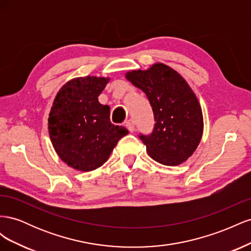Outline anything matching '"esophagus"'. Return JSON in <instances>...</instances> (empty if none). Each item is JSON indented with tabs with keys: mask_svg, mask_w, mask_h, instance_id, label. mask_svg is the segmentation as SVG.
<instances>
[{
	"mask_svg": "<svg viewBox=\"0 0 251 251\" xmlns=\"http://www.w3.org/2000/svg\"><path fill=\"white\" fill-rule=\"evenodd\" d=\"M126 126L127 127V130L130 132H134L135 131V123L132 119H128L126 121Z\"/></svg>",
	"mask_w": 251,
	"mask_h": 251,
	"instance_id": "1",
	"label": "esophagus"
}]
</instances>
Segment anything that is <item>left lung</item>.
Instances as JSON below:
<instances>
[{"mask_svg": "<svg viewBox=\"0 0 251 251\" xmlns=\"http://www.w3.org/2000/svg\"><path fill=\"white\" fill-rule=\"evenodd\" d=\"M126 77L146 93L154 112L153 132L139 135L149 155L163 165L184 162L203 134L202 110L191 87L177 71L161 63L146 71L127 72Z\"/></svg>", "mask_w": 251, "mask_h": 251, "instance_id": "1", "label": "left lung"}]
</instances>
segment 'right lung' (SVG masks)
<instances>
[{"label": "right lung", "instance_id": "obj_1", "mask_svg": "<svg viewBox=\"0 0 251 251\" xmlns=\"http://www.w3.org/2000/svg\"><path fill=\"white\" fill-rule=\"evenodd\" d=\"M109 78L87 76L58 91L48 118L50 139L59 158L74 170L90 172L108 160L128 131L110 121V107L98 101Z\"/></svg>", "mask_w": 251, "mask_h": 251}]
</instances>
